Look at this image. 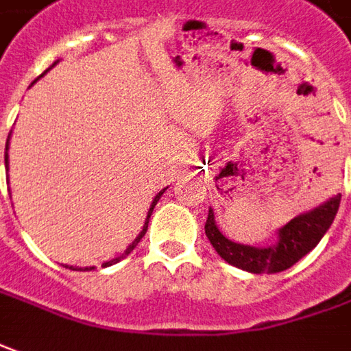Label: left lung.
<instances>
[{"mask_svg":"<svg viewBox=\"0 0 351 351\" xmlns=\"http://www.w3.org/2000/svg\"><path fill=\"white\" fill-rule=\"evenodd\" d=\"M342 194H336L325 202L323 206L315 207L313 211L304 215L294 217L288 225L278 230V242L269 247H254V245H242L230 242L228 238L221 234L215 225L213 211L209 209L206 223V234L217 254L225 259L226 263L244 269L250 273H280L298 263L302 257L309 254L315 247L325 232L330 228L338 213Z\"/></svg>","mask_w":351,"mask_h":351,"instance_id":"8db88e82","label":"left lung"}]
</instances>
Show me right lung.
<instances>
[{
    "instance_id": "1",
    "label": "right lung",
    "mask_w": 351,
    "mask_h": 351,
    "mask_svg": "<svg viewBox=\"0 0 351 351\" xmlns=\"http://www.w3.org/2000/svg\"><path fill=\"white\" fill-rule=\"evenodd\" d=\"M45 73H47V71H45ZM44 73V75H45ZM44 75H40L38 76V78H42V76ZM38 78H36V80H38ZM34 80V82H36ZM34 82H32V84H34ZM9 145V144H7ZM5 165H7V156H5ZM163 192H165V190H161V192H159V194L156 195V199H154V204H152V207H149V211H147V219H145V225H144V228H142V232H140V234L136 236L134 238V242H132V244L128 245V247H126L125 250V254H123V256H119V257H115V259H111V261H106V263H104V267H109V265H113V263H119V261H121V259H123V257L125 256H128V254H130V252H132V250H134L136 245H138V242H140V240H142V236L145 234V230H147V223H149V217H152V211H154V207H156V204L157 202H159V197H161V195H163ZM66 269H73V267H69L66 265ZM90 269H94V267H90ZM84 271H88V267H84Z\"/></svg>"
}]
</instances>
